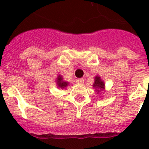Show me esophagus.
I'll use <instances>...</instances> for the list:
<instances>
[{
	"label": "esophagus",
	"instance_id": "obj_1",
	"mask_svg": "<svg viewBox=\"0 0 149 149\" xmlns=\"http://www.w3.org/2000/svg\"><path fill=\"white\" fill-rule=\"evenodd\" d=\"M84 83V79L83 78H80V79H77V84H83Z\"/></svg>",
	"mask_w": 149,
	"mask_h": 149
}]
</instances>
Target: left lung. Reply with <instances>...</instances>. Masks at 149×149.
<instances>
[{"mask_svg": "<svg viewBox=\"0 0 149 149\" xmlns=\"http://www.w3.org/2000/svg\"><path fill=\"white\" fill-rule=\"evenodd\" d=\"M104 82L101 79V78L99 77V76H97L95 77V79H94V83L93 84V86L94 88H96L97 90L96 91H97V93H99L100 91H102L104 89Z\"/></svg>", "mask_w": 149, "mask_h": 149, "instance_id": "1", "label": "left lung"}]
</instances>
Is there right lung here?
<instances>
[{
	"label": "right lung",
	"instance_id": "right-lung-1",
	"mask_svg": "<svg viewBox=\"0 0 149 149\" xmlns=\"http://www.w3.org/2000/svg\"><path fill=\"white\" fill-rule=\"evenodd\" d=\"M56 84H57V86L58 88L61 89H64L65 88L66 86H68V82H65L63 80V77L60 75H58V77H57V79H56Z\"/></svg>",
	"mask_w": 149,
	"mask_h": 149
}]
</instances>
